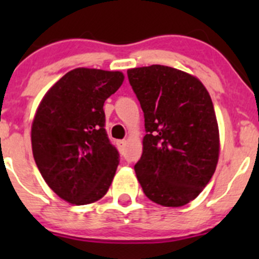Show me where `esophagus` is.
Segmentation results:
<instances>
[{
  "instance_id": "1",
  "label": "esophagus",
  "mask_w": 259,
  "mask_h": 259,
  "mask_svg": "<svg viewBox=\"0 0 259 259\" xmlns=\"http://www.w3.org/2000/svg\"><path fill=\"white\" fill-rule=\"evenodd\" d=\"M125 145H126V140H117L116 142V146H117V149H119L120 151H124V148H125Z\"/></svg>"
}]
</instances>
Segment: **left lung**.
I'll list each match as a JSON object with an SVG mask.
<instances>
[{"mask_svg": "<svg viewBox=\"0 0 259 259\" xmlns=\"http://www.w3.org/2000/svg\"><path fill=\"white\" fill-rule=\"evenodd\" d=\"M145 119L134 169L146 197L164 207L195 199L215 171L219 132L209 93L197 77L151 65L127 70Z\"/></svg>", "mask_w": 259, "mask_h": 259, "instance_id": "left-lung-1", "label": "left lung"}]
</instances>
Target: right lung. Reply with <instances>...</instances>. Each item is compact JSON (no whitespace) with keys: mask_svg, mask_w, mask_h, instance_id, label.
<instances>
[{"mask_svg":"<svg viewBox=\"0 0 259 259\" xmlns=\"http://www.w3.org/2000/svg\"><path fill=\"white\" fill-rule=\"evenodd\" d=\"M120 71L71 70L44 96L31 129L36 165L48 185L76 205L108 192L119 151L105 130L104 103L121 86Z\"/></svg>","mask_w":259,"mask_h":259,"instance_id":"1","label":"right lung"}]
</instances>
